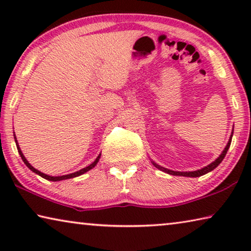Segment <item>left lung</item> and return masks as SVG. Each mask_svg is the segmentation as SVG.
<instances>
[{
    "label": "left lung",
    "instance_id": "1",
    "mask_svg": "<svg viewBox=\"0 0 251 251\" xmlns=\"http://www.w3.org/2000/svg\"><path fill=\"white\" fill-rule=\"evenodd\" d=\"M231 138H232V133H231V135H230V138H229V141H228L227 146L225 147V150L223 151L222 154L219 155L218 158L216 159L215 161H212V163H211V164H209V165H208V166L203 167V168H201V169H198V171H195V172H174V171H171V169H167V168H164V167L159 166L158 164L154 163V161H151V164L154 165V166H155L156 168H158L159 171H161V172H165V173H167V174H169V175H175V176H185V177H199V176H202V175H205V174H207V173L211 172L212 169H215L216 167L218 166V165H219L220 163H222L223 159L225 158V156H226V154H227V151H228V150H229V147H230Z\"/></svg>",
    "mask_w": 251,
    "mask_h": 251
}]
</instances>
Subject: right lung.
Masks as SVG:
<instances>
[{
  "instance_id": "obj_1",
  "label": "right lung",
  "mask_w": 251,
  "mask_h": 251,
  "mask_svg": "<svg viewBox=\"0 0 251 251\" xmlns=\"http://www.w3.org/2000/svg\"><path fill=\"white\" fill-rule=\"evenodd\" d=\"M14 136H15V134H14ZM15 138V143H16V147H18V151H19V154L21 155V158L23 159V161H24V164L26 165V166L31 169V171L33 172V173H35V174H37V175H40L41 177H43V178H45V179H48V180H52V181H59V180H63V179H70V178H74V177H77V176H80V175H83L84 173H86V172H88L90 171V169H92V168H94L95 166H96V164L99 163V160H100V154L97 156V158L93 161V163L90 165V166H87V167H85V168H83V169H80V171H78V172H75V173H72V174H69V175H63V176H56V177H54V176H49V175H46V174H44V173H41L40 171H37V169H35L34 168L31 164L28 163V161L26 160V158H25L24 157V155H23V152H22V151H21V148H20V146H19V144H18V141H16V137H14Z\"/></svg>"
}]
</instances>
